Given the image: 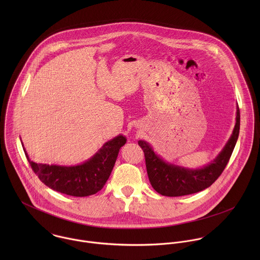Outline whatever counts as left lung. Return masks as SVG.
Listing matches in <instances>:
<instances>
[{"label":"left lung","mask_w":260,"mask_h":260,"mask_svg":"<svg viewBox=\"0 0 260 260\" xmlns=\"http://www.w3.org/2000/svg\"><path fill=\"white\" fill-rule=\"evenodd\" d=\"M240 112L236 105L235 125L231 136L218 155L199 168H188L165 161L145 140L138 144L145 154L149 181L161 195L176 197L202 191L211 185L222 173L238 139Z\"/></svg>","instance_id":"obj_1"}]
</instances>
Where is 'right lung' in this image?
I'll list each match as a JSON object with an SVG mask.
<instances>
[{
	"mask_svg": "<svg viewBox=\"0 0 260 260\" xmlns=\"http://www.w3.org/2000/svg\"><path fill=\"white\" fill-rule=\"evenodd\" d=\"M21 139V138H20ZM127 138L119 134L103 144L92 157L77 165L43 164L31 160L23 142L25 155L39 179L57 192L76 197L93 195L108 180L119 151Z\"/></svg>",
	"mask_w": 260,
	"mask_h": 260,
	"instance_id": "obj_1",
	"label": "right lung"
}]
</instances>
